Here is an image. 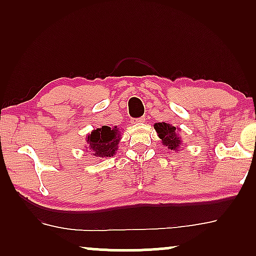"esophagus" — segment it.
Masks as SVG:
<instances>
[{"label": "esophagus", "mask_w": 256, "mask_h": 256, "mask_svg": "<svg viewBox=\"0 0 256 256\" xmlns=\"http://www.w3.org/2000/svg\"><path fill=\"white\" fill-rule=\"evenodd\" d=\"M142 122H146L144 116L138 118H132V124H142Z\"/></svg>", "instance_id": "1"}]
</instances>
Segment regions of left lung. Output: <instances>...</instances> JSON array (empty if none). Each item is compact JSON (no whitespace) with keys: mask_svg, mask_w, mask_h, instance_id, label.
Segmentation results:
<instances>
[{"mask_svg":"<svg viewBox=\"0 0 256 256\" xmlns=\"http://www.w3.org/2000/svg\"><path fill=\"white\" fill-rule=\"evenodd\" d=\"M155 130L158 134L160 138L162 140V143L171 150L177 152V149L180 146V138L178 136V128L174 127L172 124H166V122H160L154 126Z\"/></svg>","mask_w":256,"mask_h":256,"instance_id":"8db88e82","label":"left lung"}]
</instances>
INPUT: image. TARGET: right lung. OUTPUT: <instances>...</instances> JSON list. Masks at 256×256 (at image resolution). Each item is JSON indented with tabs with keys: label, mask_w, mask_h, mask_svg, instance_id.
<instances>
[{
	"label": "right lung",
	"mask_w": 256,
	"mask_h": 256,
	"mask_svg": "<svg viewBox=\"0 0 256 256\" xmlns=\"http://www.w3.org/2000/svg\"><path fill=\"white\" fill-rule=\"evenodd\" d=\"M121 140L120 132L116 126L113 128L108 126H102L101 128H96L86 138L88 152L93 154V156L104 158V157L113 156L118 150V141Z\"/></svg>",
	"instance_id": "1"
}]
</instances>
